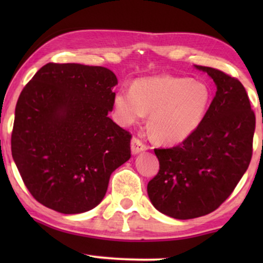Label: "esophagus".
Listing matches in <instances>:
<instances>
[{
  "mask_svg": "<svg viewBox=\"0 0 263 263\" xmlns=\"http://www.w3.org/2000/svg\"><path fill=\"white\" fill-rule=\"evenodd\" d=\"M145 149H147L146 143H143L139 138L134 136V138L132 139V153L133 154H138V153L142 152V151H145Z\"/></svg>",
  "mask_w": 263,
  "mask_h": 263,
  "instance_id": "obj_1",
  "label": "esophagus"
}]
</instances>
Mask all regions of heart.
<instances>
[{"label": "heart", "instance_id": "1", "mask_svg": "<svg viewBox=\"0 0 263 263\" xmlns=\"http://www.w3.org/2000/svg\"><path fill=\"white\" fill-rule=\"evenodd\" d=\"M212 93L207 84L190 78H142L115 96L118 121L129 125L149 114L148 127L159 142L175 145L188 139L206 116Z\"/></svg>", "mask_w": 263, "mask_h": 263}]
</instances>
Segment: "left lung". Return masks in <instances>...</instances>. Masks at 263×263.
I'll list each match as a JSON object with an SVG mask.
<instances>
[{"label":"left lung","mask_w":263,"mask_h":263,"mask_svg":"<svg viewBox=\"0 0 263 263\" xmlns=\"http://www.w3.org/2000/svg\"><path fill=\"white\" fill-rule=\"evenodd\" d=\"M217 92L200 127L171 148H156L159 172L147 184L154 207L176 219L210 214L231 195L253 156L255 114L238 79L211 67Z\"/></svg>","instance_id":"8db88e82"}]
</instances>
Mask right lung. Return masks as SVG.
I'll return each instance as SVG.
<instances>
[{
  "instance_id": "right-lung-1",
  "label": "right lung",
  "mask_w": 263,
  "mask_h": 263,
  "mask_svg": "<svg viewBox=\"0 0 263 263\" xmlns=\"http://www.w3.org/2000/svg\"><path fill=\"white\" fill-rule=\"evenodd\" d=\"M116 85L107 68L50 62L21 91L12 156L43 206L63 214L92 210L111 174L129 160L132 134L107 117Z\"/></svg>"
}]
</instances>
